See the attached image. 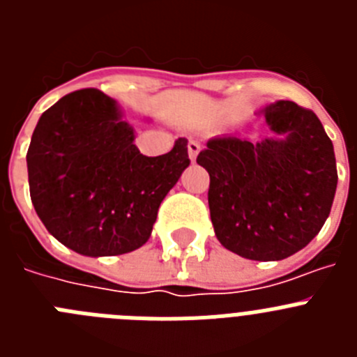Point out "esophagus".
I'll return each mask as SVG.
<instances>
[{"mask_svg":"<svg viewBox=\"0 0 357 357\" xmlns=\"http://www.w3.org/2000/svg\"><path fill=\"white\" fill-rule=\"evenodd\" d=\"M198 151H200V143H198V141H189L188 153H189V159H191V162H195V160H197Z\"/></svg>","mask_w":357,"mask_h":357,"instance_id":"1","label":"esophagus"}]
</instances>
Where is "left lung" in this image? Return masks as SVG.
Masks as SVG:
<instances>
[{
  "label": "left lung",
  "instance_id": "8db88e82",
  "mask_svg": "<svg viewBox=\"0 0 357 357\" xmlns=\"http://www.w3.org/2000/svg\"><path fill=\"white\" fill-rule=\"evenodd\" d=\"M270 137H214L197 162L207 169L214 234L252 261H280L307 245L333 207L338 172L333 141L313 110L270 103Z\"/></svg>",
  "mask_w": 357,
  "mask_h": 357
}]
</instances>
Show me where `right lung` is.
Here are the masks:
<instances>
[{
  "instance_id": "1",
  "label": "right lung",
  "mask_w": 357,
  "mask_h": 357,
  "mask_svg": "<svg viewBox=\"0 0 357 357\" xmlns=\"http://www.w3.org/2000/svg\"><path fill=\"white\" fill-rule=\"evenodd\" d=\"M118 102L98 89L66 94L37 123L26 153L31 204L77 254L119 255L150 239L160 202L189 166L188 139L146 157Z\"/></svg>"
}]
</instances>
